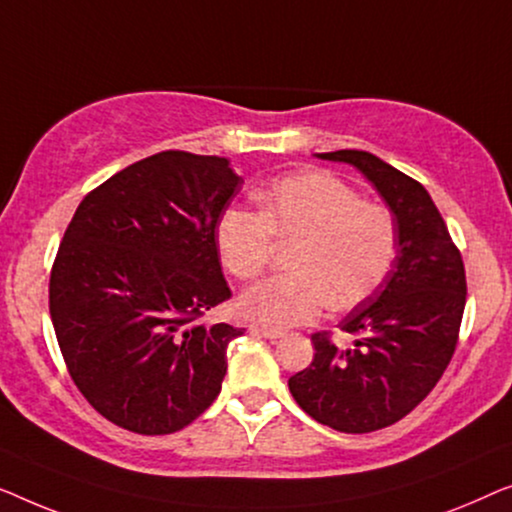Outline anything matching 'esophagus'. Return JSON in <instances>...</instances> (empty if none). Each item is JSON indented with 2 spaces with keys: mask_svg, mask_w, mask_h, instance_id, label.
<instances>
[{
  "mask_svg": "<svg viewBox=\"0 0 512 512\" xmlns=\"http://www.w3.org/2000/svg\"><path fill=\"white\" fill-rule=\"evenodd\" d=\"M250 331H253V334H257V336L269 338V341H276V338L283 336V331H278V329H269V327H262V325H250Z\"/></svg>",
  "mask_w": 512,
  "mask_h": 512,
  "instance_id": "esophagus-1",
  "label": "esophagus"
}]
</instances>
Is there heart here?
<instances>
[{
    "label": "heart",
    "instance_id": "b5f03b06",
    "mask_svg": "<svg viewBox=\"0 0 512 512\" xmlns=\"http://www.w3.org/2000/svg\"><path fill=\"white\" fill-rule=\"evenodd\" d=\"M259 213L229 208L218 222L225 269L253 280L271 257L273 236L297 241L287 276H273L243 294L241 313L269 329L308 325L331 304L352 308L383 285L397 257L390 208L362 199L329 171L287 174L257 194Z\"/></svg>",
    "mask_w": 512,
    "mask_h": 512
}]
</instances>
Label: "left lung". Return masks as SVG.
<instances>
[{
  "mask_svg": "<svg viewBox=\"0 0 512 512\" xmlns=\"http://www.w3.org/2000/svg\"><path fill=\"white\" fill-rule=\"evenodd\" d=\"M318 157L352 164L376 185L397 222V257L383 285L338 325L355 345L343 350L329 331H318L313 362L287 385L313 420L369 434L406 417L448 369L466 306V271L420 183L366 150Z\"/></svg>",
  "mask_w": 512,
  "mask_h": 512,
  "instance_id": "8db88e82",
  "label": "left lung"
}]
</instances>
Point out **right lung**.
Returning <instances> with one entry per match:
<instances>
[{
	"label": "right lung",
	"mask_w": 512,
	"mask_h": 512,
	"mask_svg": "<svg viewBox=\"0 0 512 512\" xmlns=\"http://www.w3.org/2000/svg\"><path fill=\"white\" fill-rule=\"evenodd\" d=\"M241 183L225 157L164 150L95 187L64 232L48 287L57 343L122 429L174 434L220 394L243 331L201 318L232 297L215 227Z\"/></svg>",
	"instance_id": "add662e5"
}]
</instances>
